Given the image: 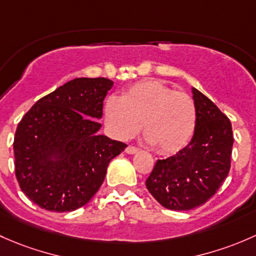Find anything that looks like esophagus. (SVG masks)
<instances>
[{
    "instance_id": "esophagus-1",
    "label": "esophagus",
    "mask_w": 256,
    "mask_h": 256,
    "mask_svg": "<svg viewBox=\"0 0 256 256\" xmlns=\"http://www.w3.org/2000/svg\"><path fill=\"white\" fill-rule=\"evenodd\" d=\"M139 149L136 146H128L126 148V152L127 154H136V152H138Z\"/></svg>"
}]
</instances>
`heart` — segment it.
Returning a JSON list of instances; mask_svg holds the SVG:
<instances>
[{"instance_id":"1","label":"heart","mask_w":256,"mask_h":256,"mask_svg":"<svg viewBox=\"0 0 256 256\" xmlns=\"http://www.w3.org/2000/svg\"><path fill=\"white\" fill-rule=\"evenodd\" d=\"M104 118L110 133L120 140L143 133L158 152L174 154L184 149L196 129V104L190 94L174 91L160 80L134 84L122 97H110Z\"/></svg>"}]
</instances>
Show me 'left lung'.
<instances>
[{"label": "left lung", "mask_w": 256, "mask_h": 256, "mask_svg": "<svg viewBox=\"0 0 256 256\" xmlns=\"http://www.w3.org/2000/svg\"><path fill=\"white\" fill-rule=\"evenodd\" d=\"M197 123L188 146L158 160L146 185L162 206L188 210L206 204L230 168L233 130L229 118L207 96L192 88Z\"/></svg>", "instance_id": "1"}]
</instances>
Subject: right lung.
I'll return each instance as SVG.
<instances>
[{
    "label": "right lung",
    "mask_w": 256,
    "mask_h": 256,
    "mask_svg": "<svg viewBox=\"0 0 256 256\" xmlns=\"http://www.w3.org/2000/svg\"><path fill=\"white\" fill-rule=\"evenodd\" d=\"M113 81L78 78L42 97L16 130V178L40 208L69 212L98 191L110 162L127 148L97 132Z\"/></svg>",
    "instance_id": "1"
}]
</instances>
